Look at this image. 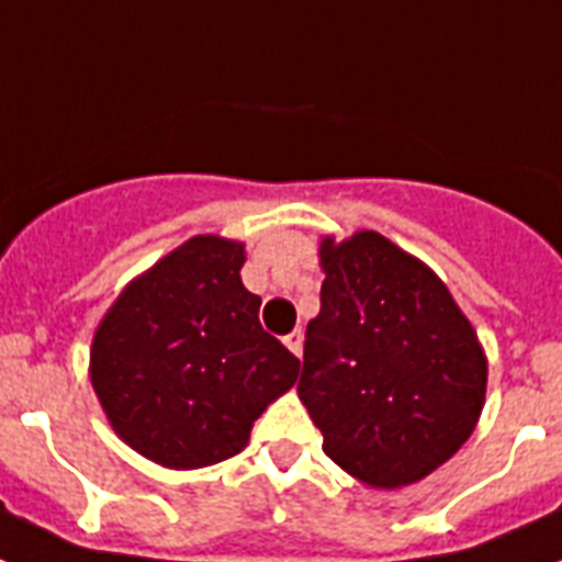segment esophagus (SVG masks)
Listing matches in <instances>:
<instances>
[{
    "mask_svg": "<svg viewBox=\"0 0 562 562\" xmlns=\"http://www.w3.org/2000/svg\"><path fill=\"white\" fill-rule=\"evenodd\" d=\"M285 346H289L291 352L300 358V355H303V331H300V328H294L291 335H285Z\"/></svg>",
    "mask_w": 562,
    "mask_h": 562,
    "instance_id": "esophagus-1",
    "label": "esophagus"
}]
</instances>
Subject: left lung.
Here are the masks:
<instances>
[{
	"instance_id": "1",
	"label": "left lung",
	"mask_w": 562,
	"mask_h": 562,
	"mask_svg": "<svg viewBox=\"0 0 562 562\" xmlns=\"http://www.w3.org/2000/svg\"><path fill=\"white\" fill-rule=\"evenodd\" d=\"M300 401L323 450L372 487L418 482L473 432L487 363L445 282L375 231L323 239Z\"/></svg>"
}]
</instances>
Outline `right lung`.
Masks as SVG:
<instances>
[{"label":"right lung","mask_w":562,"mask_h":562,"mask_svg":"<svg viewBox=\"0 0 562 562\" xmlns=\"http://www.w3.org/2000/svg\"><path fill=\"white\" fill-rule=\"evenodd\" d=\"M245 245L193 236L126 285L91 344V384L132 450L176 471L225 462L300 360L259 323Z\"/></svg>","instance_id":"right-lung-1"}]
</instances>
